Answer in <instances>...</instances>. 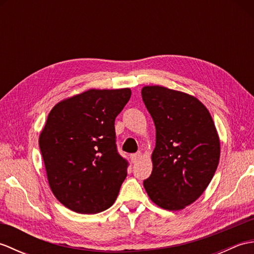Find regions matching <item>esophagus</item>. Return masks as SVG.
<instances>
[{
  "label": "esophagus",
  "mask_w": 254,
  "mask_h": 254,
  "mask_svg": "<svg viewBox=\"0 0 254 254\" xmlns=\"http://www.w3.org/2000/svg\"><path fill=\"white\" fill-rule=\"evenodd\" d=\"M141 157H142V154H141V153L132 154V155H131V160H132V163H133V164L137 163V161H138L139 159H141Z\"/></svg>",
  "instance_id": "esophagus-1"
}]
</instances>
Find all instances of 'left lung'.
Segmentation results:
<instances>
[{"instance_id": "1", "label": "left lung", "mask_w": 254, "mask_h": 254, "mask_svg": "<svg viewBox=\"0 0 254 254\" xmlns=\"http://www.w3.org/2000/svg\"><path fill=\"white\" fill-rule=\"evenodd\" d=\"M142 98L156 127L153 171L144 188L159 207L183 209L202 195L217 169V130L196 97L154 85L144 86Z\"/></svg>"}]
</instances>
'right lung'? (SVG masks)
Masks as SVG:
<instances>
[{
    "mask_svg": "<svg viewBox=\"0 0 254 254\" xmlns=\"http://www.w3.org/2000/svg\"><path fill=\"white\" fill-rule=\"evenodd\" d=\"M130 88L88 89L52 108L39 147L52 193L73 212L97 214L115 203L127 175L119 155L115 120Z\"/></svg>",
    "mask_w": 254,
    "mask_h": 254,
    "instance_id": "right-lung-1",
    "label": "right lung"
}]
</instances>
